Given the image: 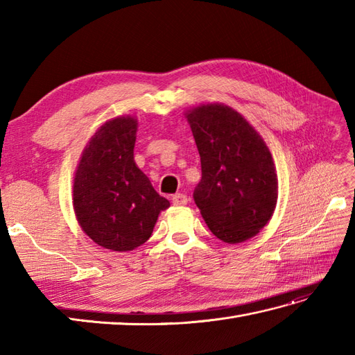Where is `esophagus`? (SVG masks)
I'll list each match as a JSON object with an SVG mask.
<instances>
[{
	"label": "esophagus",
	"mask_w": 355,
	"mask_h": 355,
	"mask_svg": "<svg viewBox=\"0 0 355 355\" xmlns=\"http://www.w3.org/2000/svg\"><path fill=\"white\" fill-rule=\"evenodd\" d=\"M172 205L173 206H184V205H187V197L184 193H175L172 197Z\"/></svg>",
	"instance_id": "34e87169"
}]
</instances>
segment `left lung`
Returning a JSON list of instances; mask_svg holds the SVG:
<instances>
[{"label": "left lung", "mask_w": 355, "mask_h": 355, "mask_svg": "<svg viewBox=\"0 0 355 355\" xmlns=\"http://www.w3.org/2000/svg\"><path fill=\"white\" fill-rule=\"evenodd\" d=\"M201 157L193 192L214 235L239 244L258 235L277 202V173L261 134L229 105L201 103L184 112Z\"/></svg>", "instance_id": "8db88e82"}]
</instances>
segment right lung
Wrapping results in <instances>:
<instances>
[{"instance_id": "right-lung-1", "label": "right lung", "mask_w": 355, "mask_h": 355, "mask_svg": "<svg viewBox=\"0 0 355 355\" xmlns=\"http://www.w3.org/2000/svg\"><path fill=\"white\" fill-rule=\"evenodd\" d=\"M139 120L117 116L105 122L82 150L73 180V209L85 235L112 252H130L153 235L160 197L134 162Z\"/></svg>"}]
</instances>
